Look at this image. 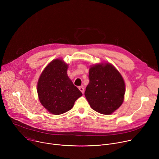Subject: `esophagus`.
<instances>
[{"mask_svg": "<svg viewBox=\"0 0 159 159\" xmlns=\"http://www.w3.org/2000/svg\"><path fill=\"white\" fill-rule=\"evenodd\" d=\"M79 90H80V91L82 92V94L84 93V87L80 86V87H79Z\"/></svg>", "mask_w": 159, "mask_h": 159, "instance_id": "esophagus-1", "label": "esophagus"}]
</instances>
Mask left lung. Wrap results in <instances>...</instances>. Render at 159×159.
Returning <instances> with one entry per match:
<instances>
[{
	"mask_svg": "<svg viewBox=\"0 0 159 159\" xmlns=\"http://www.w3.org/2000/svg\"><path fill=\"white\" fill-rule=\"evenodd\" d=\"M89 83L85 96L90 107L102 115H110L122 104L125 93L124 80L110 63L90 68Z\"/></svg>",
	"mask_w": 159,
	"mask_h": 159,
	"instance_id": "1",
	"label": "left lung"
}]
</instances>
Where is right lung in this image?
<instances>
[{
  "label": "right lung",
  "instance_id": "add662e5",
  "mask_svg": "<svg viewBox=\"0 0 159 159\" xmlns=\"http://www.w3.org/2000/svg\"><path fill=\"white\" fill-rule=\"evenodd\" d=\"M68 65L56 59L48 64L38 82V94L41 104L58 115L69 111L82 93L67 75Z\"/></svg>",
  "mask_w": 159,
  "mask_h": 159
}]
</instances>
